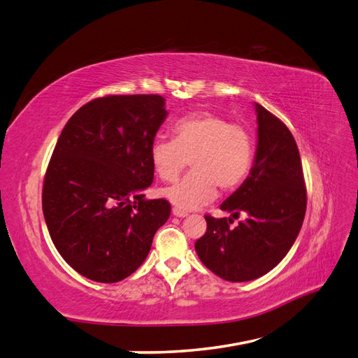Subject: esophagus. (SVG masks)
<instances>
[{"label": "esophagus", "mask_w": 358, "mask_h": 358, "mask_svg": "<svg viewBox=\"0 0 358 358\" xmlns=\"http://www.w3.org/2000/svg\"><path fill=\"white\" fill-rule=\"evenodd\" d=\"M171 213L175 215V216H178V218H185V216H188V212H185V210H182V209H179V208H173L171 209Z\"/></svg>", "instance_id": "1"}]
</instances>
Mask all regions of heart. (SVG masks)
<instances>
[{"label":"heart","instance_id":"1","mask_svg":"<svg viewBox=\"0 0 358 358\" xmlns=\"http://www.w3.org/2000/svg\"><path fill=\"white\" fill-rule=\"evenodd\" d=\"M252 158L254 143L248 129L210 112L179 119L173 125V138L158 137L150 145V162L164 182L178 179L191 161L194 171L162 191L182 210L212 201L216 185L222 191L239 187L251 170Z\"/></svg>","mask_w":358,"mask_h":358}]
</instances>
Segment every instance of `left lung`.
<instances>
[{
	"instance_id": "obj_1",
	"label": "left lung",
	"mask_w": 358,
	"mask_h": 358,
	"mask_svg": "<svg viewBox=\"0 0 358 358\" xmlns=\"http://www.w3.org/2000/svg\"><path fill=\"white\" fill-rule=\"evenodd\" d=\"M257 149L249 176L221 210L227 218L206 216L208 230L196 242L201 263L230 282L266 275L288 254L306 212V187L296 140L284 122L258 103ZM243 213L245 220L230 227Z\"/></svg>"
}]
</instances>
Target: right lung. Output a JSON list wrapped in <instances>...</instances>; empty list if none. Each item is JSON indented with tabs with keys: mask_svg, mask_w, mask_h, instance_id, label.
Masks as SVG:
<instances>
[{
	"mask_svg": "<svg viewBox=\"0 0 358 358\" xmlns=\"http://www.w3.org/2000/svg\"><path fill=\"white\" fill-rule=\"evenodd\" d=\"M161 95H109L64 127L43 185L50 239L76 272L113 284L143 264L170 216L164 199L146 200L150 145L166 121Z\"/></svg>",
	"mask_w": 358,
	"mask_h": 358,
	"instance_id": "obj_1",
	"label": "right lung"
}]
</instances>
